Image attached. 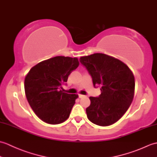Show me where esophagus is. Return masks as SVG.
<instances>
[{"label":"esophagus","instance_id":"obj_1","mask_svg":"<svg viewBox=\"0 0 157 157\" xmlns=\"http://www.w3.org/2000/svg\"><path fill=\"white\" fill-rule=\"evenodd\" d=\"M84 95H82V94H79V98H83V97H84Z\"/></svg>","mask_w":157,"mask_h":157}]
</instances>
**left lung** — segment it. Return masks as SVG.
<instances>
[{
    "mask_svg": "<svg viewBox=\"0 0 157 157\" xmlns=\"http://www.w3.org/2000/svg\"><path fill=\"white\" fill-rule=\"evenodd\" d=\"M79 61L88 70L94 86L101 87L98 97H90L88 119L100 126H109L121 119L134 96L135 79L128 65L102 53L82 56Z\"/></svg>",
    "mask_w": 157,
    "mask_h": 157,
    "instance_id": "left-lung-1",
    "label": "left lung"
}]
</instances>
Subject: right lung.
Wrapping results in <instances>:
<instances>
[{
    "mask_svg": "<svg viewBox=\"0 0 157 157\" xmlns=\"http://www.w3.org/2000/svg\"><path fill=\"white\" fill-rule=\"evenodd\" d=\"M78 58L57 56L38 63L25 76L26 98L35 114L49 124L69 118L78 95L63 92L62 85L79 66Z\"/></svg>",
    "mask_w": 157,
    "mask_h": 157,
    "instance_id": "right-lung-1",
    "label": "right lung"
}]
</instances>
